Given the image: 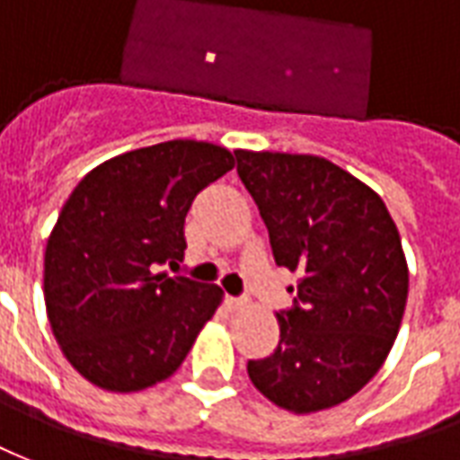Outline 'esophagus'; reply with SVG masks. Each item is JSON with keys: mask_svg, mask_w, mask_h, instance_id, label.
<instances>
[{"mask_svg": "<svg viewBox=\"0 0 460 460\" xmlns=\"http://www.w3.org/2000/svg\"><path fill=\"white\" fill-rule=\"evenodd\" d=\"M226 304L230 311H240V308H244L250 304V299H247V296H226Z\"/></svg>", "mask_w": 460, "mask_h": 460, "instance_id": "1", "label": "esophagus"}]
</instances>
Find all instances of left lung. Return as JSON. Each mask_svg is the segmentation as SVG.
<instances>
[{
    "instance_id": "obj_1",
    "label": "left lung",
    "mask_w": 460,
    "mask_h": 460,
    "mask_svg": "<svg viewBox=\"0 0 460 460\" xmlns=\"http://www.w3.org/2000/svg\"><path fill=\"white\" fill-rule=\"evenodd\" d=\"M234 159L274 262L299 274L294 306L277 314L279 345L247 363L250 380L294 414L336 407L375 377L400 333L409 271L397 226L370 186L328 159L244 149Z\"/></svg>"
}]
</instances>
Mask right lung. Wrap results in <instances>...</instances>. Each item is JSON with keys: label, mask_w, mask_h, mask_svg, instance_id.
Here are the masks:
<instances>
[{"label": "right lung", "mask_w": 460, "mask_h": 460, "mask_svg": "<svg viewBox=\"0 0 460 460\" xmlns=\"http://www.w3.org/2000/svg\"><path fill=\"white\" fill-rule=\"evenodd\" d=\"M233 166L226 146L173 139L119 154L73 189L46 244L43 299L85 380L139 392L186 360L223 289L161 267L183 260L193 198Z\"/></svg>", "instance_id": "1"}]
</instances>
